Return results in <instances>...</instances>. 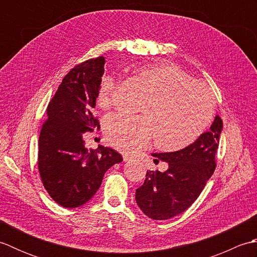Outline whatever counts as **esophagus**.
I'll list each match as a JSON object with an SVG mask.
<instances>
[{
  "label": "esophagus",
  "mask_w": 257,
  "mask_h": 257,
  "mask_svg": "<svg viewBox=\"0 0 257 257\" xmlns=\"http://www.w3.org/2000/svg\"><path fill=\"white\" fill-rule=\"evenodd\" d=\"M122 159H123L124 162H128V161H130V160H133V157L127 155V154H124V155H122Z\"/></svg>",
  "instance_id": "obj_1"
}]
</instances>
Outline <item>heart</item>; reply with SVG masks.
<instances>
[{
    "label": "heart",
    "instance_id": "heart-1",
    "mask_svg": "<svg viewBox=\"0 0 257 257\" xmlns=\"http://www.w3.org/2000/svg\"><path fill=\"white\" fill-rule=\"evenodd\" d=\"M134 76L148 95L141 106L145 116L107 117L103 130L112 147L130 152L148 147L155 137L158 149L173 152L187 148L203 135L214 113V99L192 76L169 63L139 65L134 68ZM113 88V78L102 77L97 89L98 105L110 106Z\"/></svg>",
    "mask_w": 257,
    "mask_h": 257
}]
</instances>
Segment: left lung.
<instances>
[{"mask_svg": "<svg viewBox=\"0 0 257 257\" xmlns=\"http://www.w3.org/2000/svg\"><path fill=\"white\" fill-rule=\"evenodd\" d=\"M223 129L215 116L210 130L182 150L152 154L155 162L168 163L165 172L147 171L144 184L136 190V202L152 220H168L184 212L199 198L215 170V154Z\"/></svg>", "mask_w": 257, "mask_h": 257, "instance_id": "1", "label": "left lung"}]
</instances>
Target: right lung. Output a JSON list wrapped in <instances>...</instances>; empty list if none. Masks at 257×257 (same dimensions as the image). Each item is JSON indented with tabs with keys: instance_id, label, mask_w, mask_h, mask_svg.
Here are the masks:
<instances>
[{
	"instance_id": "add662e5",
	"label": "right lung",
	"mask_w": 257,
	"mask_h": 257,
	"mask_svg": "<svg viewBox=\"0 0 257 257\" xmlns=\"http://www.w3.org/2000/svg\"><path fill=\"white\" fill-rule=\"evenodd\" d=\"M105 58H91L65 76L47 107L38 139V171L51 198L78 207L95 195L109 168L122 161L117 151L87 149L83 134L99 128L92 114Z\"/></svg>"
}]
</instances>
